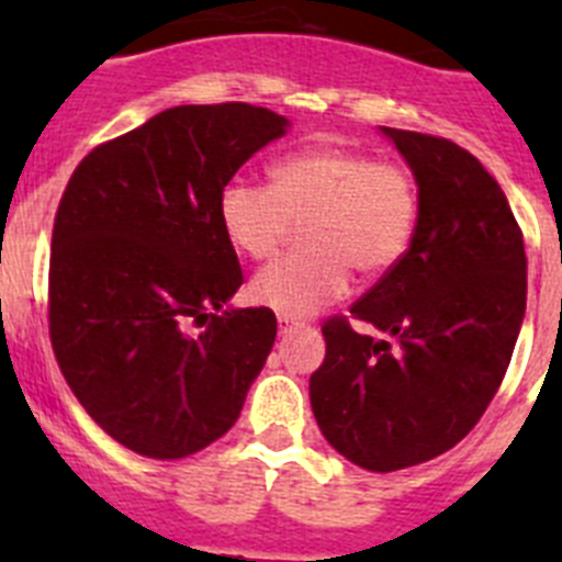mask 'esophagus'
Returning a JSON list of instances; mask_svg holds the SVG:
<instances>
[{"instance_id": "obj_1", "label": "esophagus", "mask_w": 562, "mask_h": 562, "mask_svg": "<svg viewBox=\"0 0 562 562\" xmlns=\"http://www.w3.org/2000/svg\"><path fill=\"white\" fill-rule=\"evenodd\" d=\"M292 329H297V321H295V317L278 315V331H281V335H286V331H292Z\"/></svg>"}]
</instances>
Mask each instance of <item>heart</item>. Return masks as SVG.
I'll return each mask as SVG.
<instances>
[{"label": "heart", "instance_id": "obj_1", "mask_svg": "<svg viewBox=\"0 0 562 562\" xmlns=\"http://www.w3.org/2000/svg\"><path fill=\"white\" fill-rule=\"evenodd\" d=\"M272 186L231 180L220 222L236 250L270 258L304 222L306 250L276 258L250 281V297L278 315L304 317L349 292L351 270L389 276L416 241L419 182L408 166L346 146L292 151L270 168Z\"/></svg>", "mask_w": 562, "mask_h": 562}]
</instances>
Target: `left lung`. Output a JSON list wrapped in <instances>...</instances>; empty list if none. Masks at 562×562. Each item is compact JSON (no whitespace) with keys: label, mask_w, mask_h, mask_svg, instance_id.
<instances>
[{"label":"left lung","mask_w":562,"mask_h":562,"mask_svg":"<svg viewBox=\"0 0 562 562\" xmlns=\"http://www.w3.org/2000/svg\"><path fill=\"white\" fill-rule=\"evenodd\" d=\"M419 182L416 241L351 317H329L310 380L312 414L331 448L362 470L394 473L456 448L493 402L526 312V252L498 182L467 148L382 126Z\"/></svg>","instance_id":"8db88e82"}]
</instances>
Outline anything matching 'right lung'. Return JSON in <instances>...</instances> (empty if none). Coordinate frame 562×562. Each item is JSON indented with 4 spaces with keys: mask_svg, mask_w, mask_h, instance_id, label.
I'll return each instance as SVG.
<instances>
[{
    "mask_svg": "<svg viewBox=\"0 0 562 562\" xmlns=\"http://www.w3.org/2000/svg\"><path fill=\"white\" fill-rule=\"evenodd\" d=\"M284 132L286 117L250 103L173 106L92 148L64 188L49 340L83 411L134 453L207 448L265 369L272 310H222L245 276L220 196Z\"/></svg>",
    "mask_w": 562,
    "mask_h": 562,
    "instance_id": "1",
    "label": "right lung"
}]
</instances>
